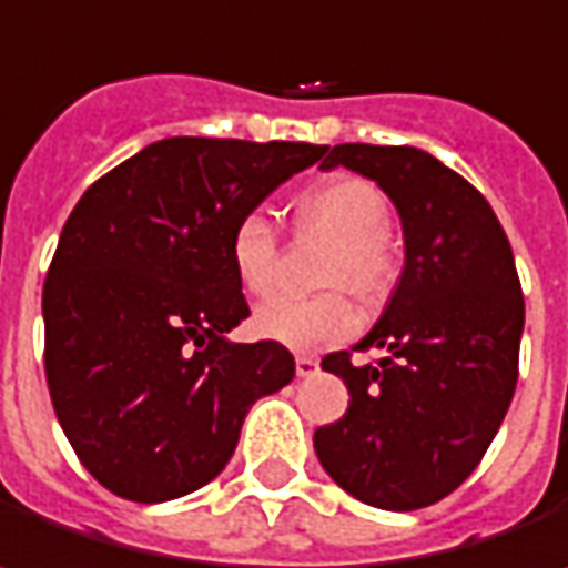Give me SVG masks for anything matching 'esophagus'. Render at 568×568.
<instances>
[{
  "instance_id": "1",
  "label": "esophagus",
  "mask_w": 568,
  "mask_h": 568,
  "mask_svg": "<svg viewBox=\"0 0 568 568\" xmlns=\"http://www.w3.org/2000/svg\"><path fill=\"white\" fill-rule=\"evenodd\" d=\"M295 375H298V378H312V375H318V358H312V355H298V358H295Z\"/></svg>"
}]
</instances>
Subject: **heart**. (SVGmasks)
<instances>
[{"mask_svg":"<svg viewBox=\"0 0 568 568\" xmlns=\"http://www.w3.org/2000/svg\"><path fill=\"white\" fill-rule=\"evenodd\" d=\"M305 230L332 240L325 285H348L365 302L382 298L395 283L397 260L385 230L392 223L388 200L358 176H332L305 190L295 203ZM230 266L250 295H266L276 280V230L263 213H246L230 230ZM358 328V308L345 292L315 298L276 295L253 312V332L295 352H312L348 338Z\"/></svg>","mask_w":568,"mask_h":568,"instance_id":"heart-1","label":"heart"}]
</instances>
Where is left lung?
Masks as SVG:
<instances>
[{"label":"left lung","instance_id":"obj_1","mask_svg":"<svg viewBox=\"0 0 568 568\" xmlns=\"http://www.w3.org/2000/svg\"><path fill=\"white\" fill-rule=\"evenodd\" d=\"M348 168L395 203L404 270L382 318L355 348L322 368L348 388L342 420L315 430L325 474L378 510H420L454 494L497 437L523 335V292L497 213L460 173L417 148L338 144L322 171Z\"/></svg>","mask_w":568,"mask_h":568}]
</instances>
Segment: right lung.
<instances>
[{"instance_id":"1","label":"right lung","mask_w":568,"mask_h":568,"mask_svg":"<svg viewBox=\"0 0 568 568\" xmlns=\"http://www.w3.org/2000/svg\"><path fill=\"white\" fill-rule=\"evenodd\" d=\"M325 148L168 138L71 210L49 280L45 378L84 470L134 504L210 484L250 407L295 375L276 342H230L250 305L230 230Z\"/></svg>"}]
</instances>
